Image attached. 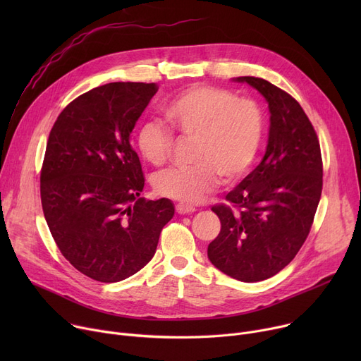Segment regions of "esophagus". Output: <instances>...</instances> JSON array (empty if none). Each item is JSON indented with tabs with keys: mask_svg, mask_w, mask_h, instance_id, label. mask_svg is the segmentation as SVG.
<instances>
[{
	"mask_svg": "<svg viewBox=\"0 0 361 361\" xmlns=\"http://www.w3.org/2000/svg\"><path fill=\"white\" fill-rule=\"evenodd\" d=\"M176 211L180 215H187V214H192L196 211V207H193L192 204H187V203H177L176 204Z\"/></svg>",
	"mask_w": 361,
	"mask_h": 361,
	"instance_id": "esophagus-1",
	"label": "esophagus"
}]
</instances>
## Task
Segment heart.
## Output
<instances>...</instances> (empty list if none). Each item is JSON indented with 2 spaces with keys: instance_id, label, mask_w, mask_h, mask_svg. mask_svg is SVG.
<instances>
[{
  "instance_id": "obj_1",
  "label": "heart",
  "mask_w": 361,
  "mask_h": 361,
  "mask_svg": "<svg viewBox=\"0 0 361 361\" xmlns=\"http://www.w3.org/2000/svg\"><path fill=\"white\" fill-rule=\"evenodd\" d=\"M168 124L184 139H192L187 168H171L154 178L158 195L196 203L211 193L218 180L230 183L247 173L264 136V114L250 98H237L228 89L193 85L162 106ZM174 137L155 120L142 123L136 133L139 154L149 164L164 165Z\"/></svg>"
}]
</instances>
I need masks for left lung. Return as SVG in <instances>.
<instances>
[{
  "mask_svg": "<svg viewBox=\"0 0 361 361\" xmlns=\"http://www.w3.org/2000/svg\"><path fill=\"white\" fill-rule=\"evenodd\" d=\"M268 101L269 140L262 162L226 203L212 206L221 231L207 257L225 275L243 282L268 279L282 271L305 244L322 195L324 164L319 139L306 112L286 90L244 75Z\"/></svg>",
  "mask_w": 361,
  "mask_h": 361,
  "instance_id": "8db88e82",
  "label": "left lung"
}]
</instances>
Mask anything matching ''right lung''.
<instances>
[{"label":"right lung","mask_w":361,"mask_h":361,"mask_svg":"<svg viewBox=\"0 0 361 361\" xmlns=\"http://www.w3.org/2000/svg\"><path fill=\"white\" fill-rule=\"evenodd\" d=\"M157 83L116 82L71 101L54 123L41 169V202L61 255L83 275L118 282L157 252L174 216L169 199L139 197L145 177L130 133Z\"/></svg>","instance_id":"obj_1"}]
</instances>
